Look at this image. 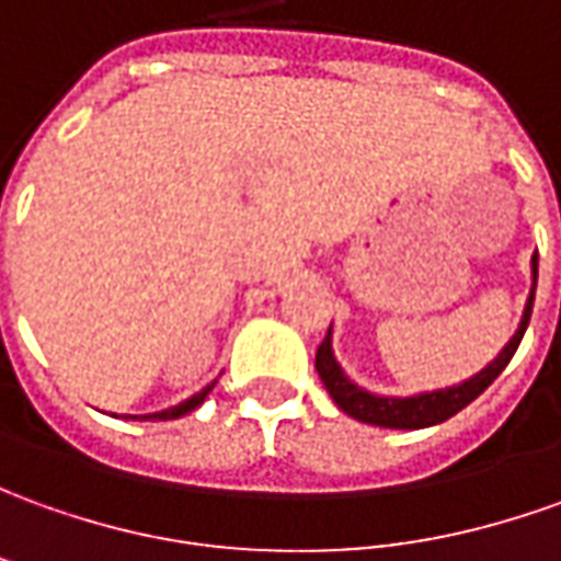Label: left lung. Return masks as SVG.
<instances>
[{"label":"left lung","mask_w":561,"mask_h":561,"mask_svg":"<svg viewBox=\"0 0 561 561\" xmlns=\"http://www.w3.org/2000/svg\"><path fill=\"white\" fill-rule=\"evenodd\" d=\"M531 277L538 284V253L531 256ZM535 284H531V296L525 302L523 323L516 335L510 339L507 347L494 357V363H489L482 373H477L473 378H467L465 385H455V388H446V391H431L419 393V397H378V393H369L357 388L351 378L342 373V366L332 357V339L327 332V339L320 342L318 357H314V366H318V376L323 381V388L330 391V397L335 400V405L351 415V419L363 421V424H376V427H397V431H421V427H431V424H439V421L458 415L467 403H473L494 378L504 373V366L513 360L516 347L523 342L525 327L531 320V305H535Z\"/></svg>","instance_id":"1"}]
</instances>
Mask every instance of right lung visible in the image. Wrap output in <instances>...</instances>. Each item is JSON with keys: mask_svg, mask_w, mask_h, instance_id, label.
<instances>
[{"mask_svg": "<svg viewBox=\"0 0 561 561\" xmlns=\"http://www.w3.org/2000/svg\"><path fill=\"white\" fill-rule=\"evenodd\" d=\"M214 385H216V381H214ZM214 385H207V388H204V391H198V393H195V397H188V400H185V403L173 405V409H164V412H156V415H142V419H152V421H170V419H180V415H185V412H192V409H198V405L204 403V397H207V393L214 391Z\"/></svg>", "mask_w": 561, "mask_h": 561, "instance_id": "obj_1", "label": "right lung"}]
</instances>
